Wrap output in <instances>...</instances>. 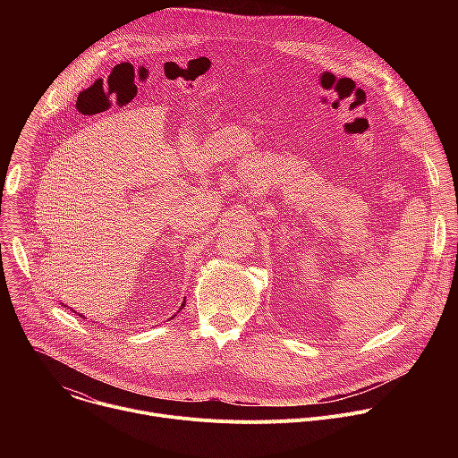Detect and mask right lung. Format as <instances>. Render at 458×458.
Listing matches in <instances>:
<instances>
[{"instance_id": "1", "label": "right lung", "mask_w": 458, "mask_h": 458, "mask_svg": "<svg viewBox=\"0 0 458 458\" xmlns=\"http://www.w3.org/2000/svg\"><path fill=\"white\" fill-rule=\"evenodd\" d=\"M182 306H184V302H182V304H181V308H182Z\"/></svg>"}]
</instances>
